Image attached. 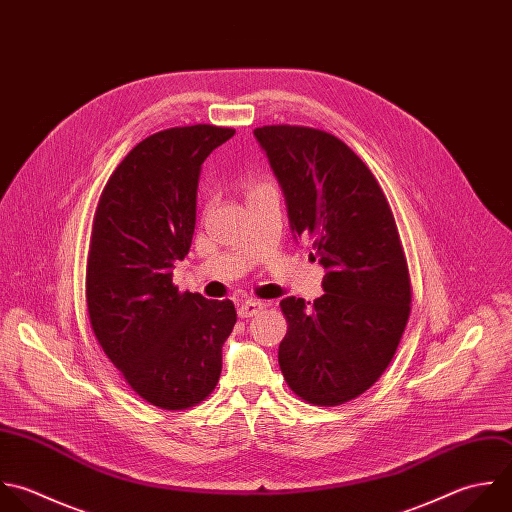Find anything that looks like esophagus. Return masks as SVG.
Segmentation results:
<instances>
[{"label":"esophagus","instance_id":"esophagus-1","mask_svg":"<svg viewBox=\"0 0 512 512\" xmlns=\"http://www.w3.org/2000/svg\"><path fill=\"white\" fill-rule=\"evenodd\" d=\"M265 307V303H261V301H243L241 305H239V309H237V313H239V317L241 319H247V317H253V315H257L261 309Z\"/></svg>","mask_w":512,"mask_h":512}]
</instances>
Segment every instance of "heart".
<instances>
[{
	"instance_id": "obj_1",
	"label": "heart",
	"mask_w": 512,
	"mask_h": 512,
	"mask_svg": "<svg viewBox=\"0 0 512 512\" xmlns=\"http://www.w3.org/2000/svg\"><path fill=\"white\" fill-rule=\"evenodd\" d=\"M261 187H265V185H251V187H249V193H253V191H257V189H261Z\"/></svg>"
}]
</instances>
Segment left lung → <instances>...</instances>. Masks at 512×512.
Segmentation results:
<instances>
[{
	"label": "left lung",
	"instance_id": "1",
	"mask_svg": "<svg viewBox=\"0 0 512 512\" xmlns=\"http://www.w3.org/2000/svg\"><path fill=\"white\" fill-rule=\"evenodd\" d=\"M255 137L283 189L291 231L313 241L325 295L287 297L279 367L303 401L335 407L395 357L411 313V277L389 201L371 169L335 135L263 125Z\"/></svg>",
	"mask_w": 512,
	"mask_h": 512
}]
</instances>
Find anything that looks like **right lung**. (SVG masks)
I'll list each match as a JSON object with an SVG mask.
<instances>
[{
	"instance_id": "1",
	"label": "right lung",
	"mask_w": 512,
	"mask_h": 512,
	"mask_svg": "<svg viewBox=\"0 0 512 512\" xmlns=\"http://www.w3.org/2000/svg\"><path fill=\"white\" fill-rule=\"evenodd\" d=\"M231 127H171L137 143L109 177L93 219L85 297L107 359L147 403L181 411L205 401L221 375L235 305L179 293L175 261L189 253L207 155Z\"/></svg>"
}]
</instances>
